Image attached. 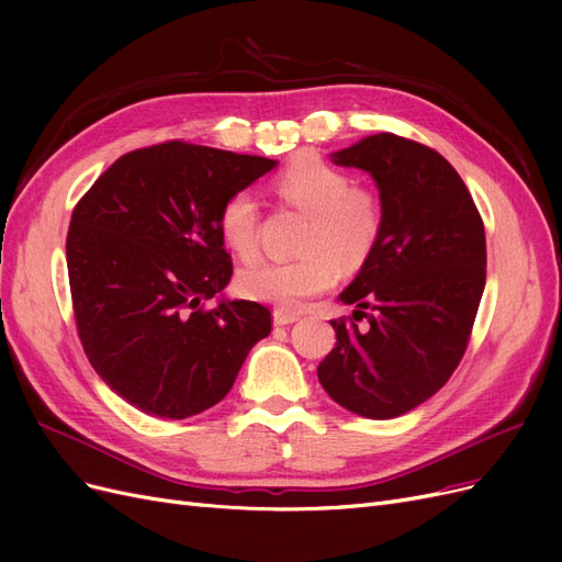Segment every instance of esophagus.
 <instances>
[{
    "instance_id": "obj_1",
    "label": "esophagus",
    "mask_w": 562,
    "mask_h": 562,
    "mask_svg": "<svg viewBox=\"0 0 562 562\" xmlns=\"http://www.w3.org/2000/svg\"><path fill=\"white\" fill-rule=\"evenodd\" d=\"M295 321H300V314L295 312H283V310L274 312V326H291Z\"/></svg>"
}]
</instances>
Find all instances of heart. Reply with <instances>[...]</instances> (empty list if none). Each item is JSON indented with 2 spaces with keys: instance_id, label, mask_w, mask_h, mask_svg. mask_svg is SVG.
<instances>
[{
  "instance_id": "heart-1",
  "label": "heart",
  "mask_w": 562,
  "mask_h": 562,
  "mask_svg": "<svg viewBox=\"0 0 562 562\" xmlns=\"http://www.w3.org/2000/svg\"><path fill=\"white\" fill-rule=\"evenodd\" d=\"M271 194L288 209L304 213L293 260H260L239 274V291L250 300L293 310L307 297L326 291L337 269H361L375 252L384 206L380 194L353 184L345 168L321 157L300 155L271 180ZM217 229L229 250L241 260L258 252L260 209L246 190L234 192L220 209Z\"/></svg>"
}]
</instances>
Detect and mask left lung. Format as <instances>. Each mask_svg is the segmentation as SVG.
<instances>
[{"label":"left lung","mask_w":562,"mask_h":562,"mask_svg":"<svg viewBox=\"0 0 562 562\" xmlns=\"http://www.w3.org/2000/svg\"><path fill=\"white\" fill-rule=\"evenodd\" d=\"M330 159L375 180L384 225L339 293L356 310L330 321L337 342L318 382L347 411L391 419L431 398L462 361L485 288V227L464 180L427 145L378 133Z\"/></svg>","instance_id":"obj_1"}]
</instances>
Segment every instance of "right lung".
<instances>
[{
  "mask_svg": "<svg viewBox=\"0 0 562 562\" xmlns=\"http://www.w3.org/2000/svg\"><path fill=\"white\" fill-rule=\"evenodd\" d=\"M274 166L171 140L119 157L75 206L65 250L81 347L138 411L164 419L209 411L269 335L262 304L203 310V300L232 279L220 209Z\"/></svg>",
  "mask_w": 562,
  "mask_h": 562,
  "instance_id": "obj_1",
  "label": "right lung"
}]
</instances>
